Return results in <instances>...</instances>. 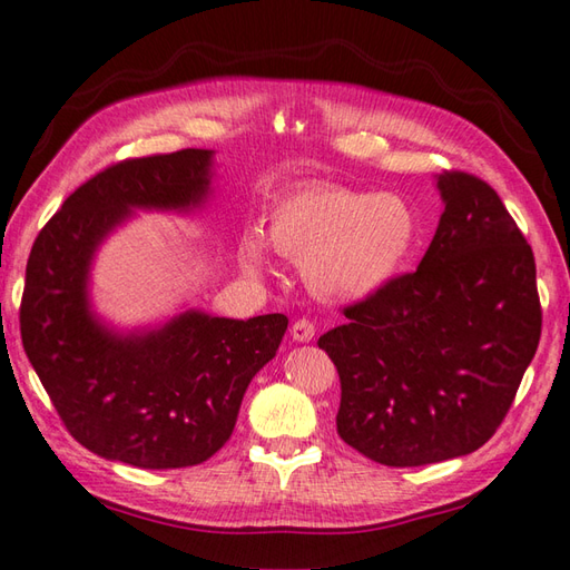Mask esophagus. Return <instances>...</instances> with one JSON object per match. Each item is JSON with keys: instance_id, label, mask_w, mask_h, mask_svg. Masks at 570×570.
<instances>
[{"instance_id": "esophagus-1", "label": "esophagus", "mask_w": 570, "mask_h": 570, "mask_svg": "<svg viewBox=\"0 0 570 570\" xmlns=\"http://www.w3.org/2000/svg\"><path fill=\"white\" fill-rule=\"evenodd\" d=\"M313 335H316V325H313L306 318H301V321H296L292 325V337H294L296 343H311Z\"/></svg>"}]
</instances>
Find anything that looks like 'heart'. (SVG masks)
Wrapping results in <instances>:
<instances>
[{
  "label": "heart",
  "instance_id": "1",
  "mask_svg": "<svg viewBox=\"0 0 570 570\" xmlns=\"http://www.w3.org/2000/svg\"><path fill=\"white\" fill-rule=\"evenodd\" d=\"M419 235L414 205L399 193L313 184L274 203L266 237L252 227L242 239L239 259L252 274L269 272L272 245L301 262V276L318 298L360 304L402 276Z\"/></svg>",
  "mask_w": 570,
  "mask_h": 570
}]
</instances>
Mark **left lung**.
Listing matches in <instances>:
<instances>
[{
    "label": "left lung",
    "mask_w": 570,
    "mask_h": 570,
    "mask_svg": "<svg viewBox=\"0 0 570 570\" xmlns=\"http://www.w3.org/2000/svg\"><path fill=\"white\" fill-rule=\"evenodd\" d=\"M435 188L443 213L419 269L318 341L341 374L337 433L392 468L488 443L541 335L534 254L498 193L458 171Z\"/></svg>",
    "instance_id": "1"
}]
</instances>
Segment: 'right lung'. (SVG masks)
<instances>
[{"mask_svg":"<svg viewBox=\"0 0 570 570\" xmlns=\"http://www.w3.org/2000/svg\"><path fill=\"white\" fill-rule=\"evenodd\" d=\"M213 149L122 161L90 178L36 237L21 298V343L72 439L107 460L198 465L233 435L242 396L288 328L284 313L247 321L180 308L122 328L92 304L98 252L137 213L208 208Z\"/></svg>","mask_w":570,"mask_h":570,"instance_id":"obj_1","label":"right lung"}]
</instances>
